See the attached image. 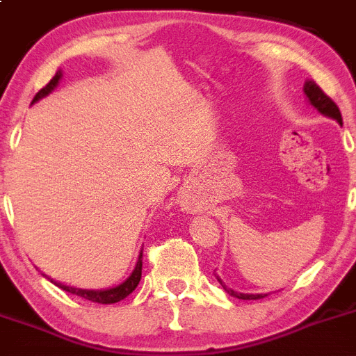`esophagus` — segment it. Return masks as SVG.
<instances>
[{
    "mask_svg": "<svg viewBox=\"0 0 356 356\" xmlns=\"http://www.w3.org/2000/svg\"><path fill=\"white\" fill-rule=\"evenodd\" d=\"M182 203H184L186 207H188V208H193V203H191V200H188V198H182Z\"/></svg>",
    "mask_w": 356,
    "mask_h": 356,
    "instance_id": "obj_1",
    "label": "esophagus"
}]
</instances>
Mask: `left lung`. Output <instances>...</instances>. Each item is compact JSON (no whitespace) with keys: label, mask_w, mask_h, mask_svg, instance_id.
<instances>
[{"label":"left lung","mask_w":356,"mask_h":356,"mask_svg":"<svg viewBox=\"0 0 356 356\" xmlns=\"http://www.w3.org/2000/svg\"><path fill=\"white\" fill-rule=\"evenodd\" d=\"M305 95H307V98L310 99L312 105H314L315 108L321 111L322 115H327V117L336 118V120L339 122L341 125H343V118H341V111H339V108H337V105L332 102L331 98H329L327 95H325L324 91H322L321 88H318L317 84H315L314 81H307V82H305ZM218 282H220L222 288L227 291V293L231 294V296L239 298V300H261V298L267 296V294H243V293H236V291L229 289L227 286H225L224 282L220 281V279H218Z\"/></svg>","instance_id":"1"}]
</instances>
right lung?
<instances>
[{
    "mask_svg": "<svg viewBox=\"0 0 356 356\" xmlns=\"http://www.w3.org/2000/svg\"><path fill=\"white\" fill-rule=\"evenodd\" d=\"M60 77H62V74H60V72H56L55 77H53L51 81H49L48 84H46L44 88H42L41 91H39L38 95L34 96V99H32V103H35V102H38V99L44 98L46 95H49V92H51L53 89L56 88V84H58ZM141 270H143V251H141V253H139V260H138V264H136V268H134V272H132V274H131V277H129L127 281L122 282V284L115 286V288L103 289V291H92V289L70 288V286L58 284V282H55V284L58 286V288H62L63 291H67V293L75 294V296L86 298V300L95 301V303L110 305V303H117V301L124 300V298H127L129 294L132 293V291L138 288L139 281H141ZM51 282H53V281H51Z\"/></svg>",
    "mask_w": 356,
    "mask_h": 356,
    "instance_id": "1",
    "label": "right lung"
}]
</instances>
